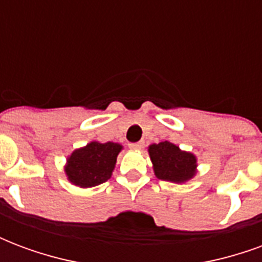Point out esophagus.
I'll return each instance as SVG.
<instances>
[{
    "mask_svg": "<svg viewBox=\"0 0 262 262\" xmlns=\"http://www.w3.org/2000/svg\"><path fill=\"white\" fill-rule=\"evenodd\" d=\"M143 147V143L142 142H137V143H129V148L132 150H140Z\"/></svg>",
    "mask_w": 262,
    "mask_h": 262,
    "instance_id": "esophagus-1",
    "label": "esophagus"
}]
</instances>
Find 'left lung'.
I'll list each match as a JSON object with an SVG mask.
<instances>
[{"mask_svg": "<svg viewBox=\"0 0 262 262\" xmlns=\"http://www.w3.org/2000/svg\"><path fill=\"white\" fill-rule=\"evenodd\" d=\"M148 154L159 180L182 184L196 174V157L167 140L148 146Z\"/></svg>", "mask_w": 262, "mask_h": 262, "instance_id": "obj_1", "label": "left lung"}]
</instances>
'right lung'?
<instances>
[{
    "label": "right lung",
    "instance_id": "right-lung-1",
    "mask_svg": "<svg viewBox=\"0 0 262 262\" xmlns=\"http://www.w3.org/2000/svg\"><path fill=\"white\" fill-rule=\"evenodd\" d=\"M120 150L119 143H88L69 156L64 167L66 176L77 187H97L111 178Z\"/></svg>",
    "mask_w": 262,
    "mask_h": 262
}]
</instances>
